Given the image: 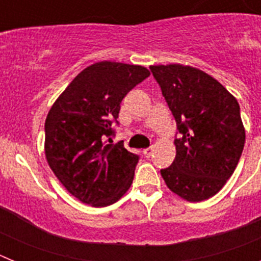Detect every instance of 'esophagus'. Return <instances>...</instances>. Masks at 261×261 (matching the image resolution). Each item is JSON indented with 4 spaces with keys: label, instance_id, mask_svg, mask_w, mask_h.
<instances>
[{
    "label": "esophagus",
    "instance_id": "34e87169",
    "mask_svg": "<svg viewBox=\"0 0 261 261\" xmlns=\"http://www.w3.org/2000/svg\"><path fill=\"white\" fill-rule=\"evenodd\" d=\"M153 150H154V147H147V149H145L144 150V155L146 156V158H150V155L153 154Z\"/></svg>",
    "mask_w": 261,
    "mask_h": 261
}]
</instances>
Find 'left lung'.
<instances>
[{
    "label": "left lung",
    "instance_id": "8db88e82",
    "mask_svg": "<svg viewBox=\"0 0 261 261\" xmlns=\"http://www.w3.org/2000/svg\"><path fill=\"white\" fill-rule=\"evenodd\" d=\"M176 121V155L161 170L174 193L191 202L216 195L238 165L246 132L237 99L217 80L192 66L151 65Z\"/></svg>",
    "mask_w": 261,
    "mask_h": 261
}]
</instances>
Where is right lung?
Instances as JSON below:
<instances>
[{"mask_svg":"<svg viewBox=\"0 0 261 261\" xmlns=\"http://www.w3.org/2000/svg\"><path fill=\"white\" fill-rule=\"evenodd\" d=\"M150 75L141 65L100 61L87 66L45 119V158L68 192L91 206L114 204L129 190L140 156L112 144L120 103Z\"/></svg>","mask_w":261,"mask_h":261,"instance_id":"add662e5","label":"right lung"}]
</instances>
